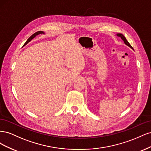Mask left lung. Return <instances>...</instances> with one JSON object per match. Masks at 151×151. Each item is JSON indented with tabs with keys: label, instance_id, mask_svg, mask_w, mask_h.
Instances as JSON below:
<instances>
[{
	"label": "left lung",
	"instance_id": "obj_1",
	"mask_svg": "<svg viewBox=\"0 0 151 151\" xmlns=\"http://www.w3.org/2000/svg\"><path fill=\"white\" fill-rule=\"evenodd\" d=\"M117 36H118V37H120L122 40H123V42H124V43L127 45H128V46H129V47H130L131 48H132V49H133V48H132V47L131 46V45H130V44L129 43V42H128V41L126 40V38H125V36H123L122 34H120V33H118V34H117Z\"/></svg>",
	"mask_w": 151,
	"mask_h": 151
}]
</instances>
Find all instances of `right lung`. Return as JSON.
I'll list each match as a JSON object with an SVG mask.
<instances>
[{"instance_id":"obj_1","label":"right lung","mask_w":151,"mask_h":151,"mask_svg":"<svg viewBox=\"0 0 151 151\" xmlns=\"http://www.w3.org/2000/svg\"><path fill=\"white\" fill-rule=\"evenodd\" d=\"M42 33H43V31H40L36 32L35 33H34L33 35H32L30 36V37L28 39V40L26 41V43H24V45H26L27 43H29V42H30V41H31V40L33 39V38H34L36 35H39V34H42Z\"/></svg>"}]
</instances>
